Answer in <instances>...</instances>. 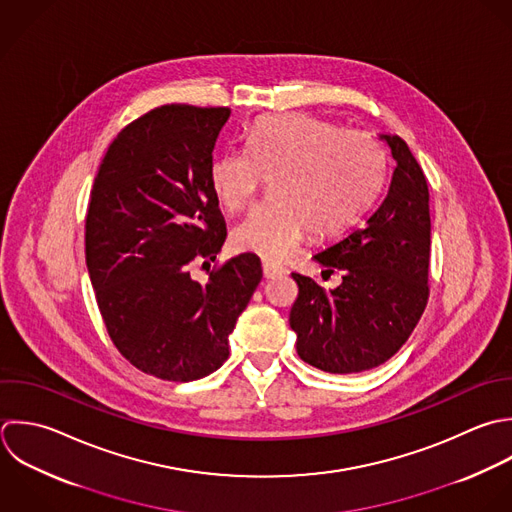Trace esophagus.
<instances>
[{
	"label": "esophagus",
	"mask_w": 512,
	"mask_h": 512,
	"mask_svg": "<svg viewBox=\"0 0 512 512\" xmlns=\"http://www.w3.org/2000/svg\"><path fill=\"white\" fill-rule=\"evenodd\" d=\"M285 273H287L285 267L275 265V263H269V261H263V275H265L267 279H275V277H281V275H285Z\"/></svg>",
	"instance_id": "obj_1"
}]
</instances>
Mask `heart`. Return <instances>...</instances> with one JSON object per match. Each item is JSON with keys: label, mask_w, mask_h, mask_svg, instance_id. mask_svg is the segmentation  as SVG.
Here are the masks:
<instances>
[{"label": "heart", "mask_w": 512, "mask_h": 512, "mask_svg": "<svg viewBox=\"0 0 512 512\" xmlns=\"http://www.w3.org/2000/svg\"><path fill=\"white\" fill-rule=\"evenodd\" d=\"M383 167L377 141L307 113L265 115L247 133V149L213 157L209 183L229 211L245 209L271 178L273 197L233 231L239 251L283 261L315 231L353 223L373 197Z\"/></svg>", "instance_id": "b5f03b06"}]
</instances>
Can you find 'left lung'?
Returning a JSON list of instances; mask_svg holds the SVG:
<instances>
[{
	"mask_svg": "<svg viewBox=\"0 0 512 512\" xmlns=\"http://www.w3.org/2000/svg\"><path fill=\"white\" fill-rule=\"evenodd\" d=\"M389 145V185L363 225L325 247L315 259L343 273L323 289L293 273L299 297L289 325L299 357L325 373H361L389 361L417 327L429 299V187L409 145L379 133Z\"/></svg>",
	"mask_w": 512,
	"mask_h": 512,
	"instance_id": "obj_1",
	"label": "left lung"
}]
</instances>
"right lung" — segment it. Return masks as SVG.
Masks as SVG:
<instances>
[{"instance_id":"add662e5","label":"right lung","mask_w":512,"mask_h":512,"mask_svg":"<svg viewBox=\"0 0 512 512\" xmlns=\"http://www.w3.org/2000/svg\"><path fill=\"white\" fill-rule=\"evenodd\" d=\"M229 107L161 105L107 147L85 219V263L107 333L139 371L195 381L229 357V335L261 277L241 253L205 283L189 263L215 261L227 231L209 165Z\"/></svg>"}]
</instances>
